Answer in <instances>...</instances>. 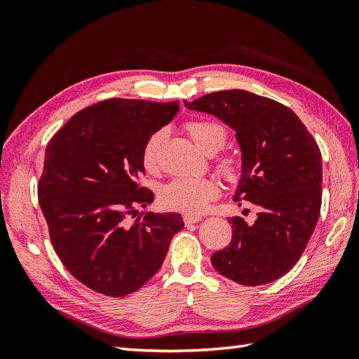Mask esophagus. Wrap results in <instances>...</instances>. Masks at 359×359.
I'll use <instances>...</instances> for the list:
<instances>
[{
  "instance_id": "obj_1",
  "label": "esophagus",
  "mask_w": 359,
  "mask_h": 359,
  "mask_svg": "<svg viewBox=\"0 0 359 359\" xmlns=\"http://www.w3.org/2000/svg\"><path fill=\"white\" fill-rule=\"evenodd\" d=\"M182 219H184V223H186V224L189 226V224L201 222L202 217H201V215H194V214H186V215L182 217Z\"/></svg>"
}]
</instances>
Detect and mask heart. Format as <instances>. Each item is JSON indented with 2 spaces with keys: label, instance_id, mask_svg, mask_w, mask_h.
Instances as JSON below:
<instances>
[{
  "label": "heart",
  "instance_id": "1",
  "mask_svg": "<svg viewBox=\"0 0 359 359\" xmlns=\"http://www.w3.org/2000/svg\"><path fill=\"white\" fill-rule=\"evenodd\" d=\"M187 133L193 144L196 145L202 153L214 154L226 142V128L214 121L198 119L190 121L186 126ZM165 139V133L157 132L151 136L142 151V165L148 172L157 169V157L160 145ZM219 170L226 180H236L240 173V166L233 157H223L219 161ZM219 184L211 178H175L165 184L160 189L158 198L161 205L168 210L201 214L205 211L211 201L219 196Z\"/></svg>",
  "mask_w": 359,
  "mask_h": 359
}]
</instances>
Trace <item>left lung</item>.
Segmentation results:
<instances>
[{
    "label": "left lung",
    "mask_w": 359,
    "mask_h": 359,
    "mask_svg": "<svg viewBox=\"0 0 359 359\" xmlns=\"http://www.w3.org/2000/svg\"><path fill=\"white\" fill-rule=\"evenodd\" d=\"M184 104L233 130L241 149L233 199L257 208L253 223L227 219L232 240L211 256V264L244 286L271 283L298 262L319 220L322 156L316 140L287 106L244 90L217 91Z\"/></svg>",
    "instance_id": "obj_1"
}]
</instances>
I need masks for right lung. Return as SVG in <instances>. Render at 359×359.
Returning <instances> with one entry per match:
<instances>
[{"instance_id": "obj_1", "label": "right lung", "mask_w": 359, "mask_h": 359, "mask_svg": "<svg viewBox=\"0 0 359 359\" xmlns=\"http://www.w3.org/2000/svg\"><path fill=\"white\" fill-rule=\"evenodd\" d=\"M178 111V102L104 100L73 115L48 144L39 203L52 245L74 278L103 295L142 287L184 227L178 212L128 222L136 206L154 201L137 186L147 140Z\"/></svg>"}]
</instances>
